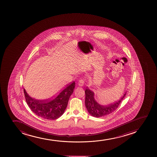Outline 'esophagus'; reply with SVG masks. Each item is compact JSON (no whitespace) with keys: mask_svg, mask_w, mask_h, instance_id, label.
<instances>
[{"mask_svg":"<svg viewBox=\"0 0 157 157\" xmlns=\"http://www.w3.org/2000/svg\"><path fill=\"white\" fill-rule=\"evenodd\" d=\"M84 83H85V80L83 79H80L79 80V81L78 82V85L80 86H82L84 85Z\"/></svg>","mask_w":157,"mask_h":157,"instance_id":"34e87169","label":"esophagus"}]
</instances>
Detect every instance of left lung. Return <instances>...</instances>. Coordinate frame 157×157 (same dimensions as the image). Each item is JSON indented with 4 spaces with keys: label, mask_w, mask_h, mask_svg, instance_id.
<instances>
[{
    "label": "left lung",
    "mask_w": 157,
    "mask_h": 157,
    "mask_svg": "<svg viewBox=\"0 0 157 157\" xmlns=\"http://www.w3.org/2000/svg\"><path fill=\"white\" fill-rule=\"evenodd\" d=\"M126 92L124 94L121 99L108 106L101 105L96 102L94 99V93L90 89L86 88L85 90V105L89 113L92 116L95 117H100L106 116L115 111L120 103L122 102L123 99L125 98Z\"/></svg>",
    "instance_id": "left-lung-1"
}]
</instances>
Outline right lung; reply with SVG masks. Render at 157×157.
<instances>
[{
	"label": "right lung",
	"mask_w": 157,
	"mask_h": 157,
	"mask_svg": "<svg viewBox=\"0 0 157 157\" xmlns=\"http://www.w3.org/2000/svg\"><path fill=\"white\" fill-rule=\"evenodd\" d=\"M75 86V82L73 81L63 88L57 95L46 100L32 98L27 94L25 89L23 92L27 104L34 114L46 120H54L63 114Z\"/></svg>",
	"instance_id": "right-lung-1"
}]
</instances>
